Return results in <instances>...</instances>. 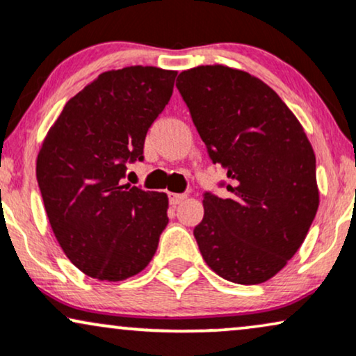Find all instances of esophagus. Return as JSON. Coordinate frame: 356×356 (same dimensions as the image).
Instances as JSON below:
<instances>
[{
	"label": "esophagus",
	"instance_id": "esophagus-1",
	"mask_svg": "<svg viewBox=\"0 0 356 356\" xmlns=\"http://www.w3.org/2000/svg\"><path fill=\"white\" fill-rule=\"evenodd\" d=\"M168 197H170V204L177 206V204H181V202L186 200V195H178V193H168Z\"/></svg>",
	"mask_w": 356,
	"mask_h": 356
}]
</instances>
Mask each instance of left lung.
<instances>
[{
  "mask_svg": "<svg viewBox=\"0 0 356 356\" xmlns=\"http://www.w3.org/2000/svg\"><path fill=\"white\" fill-rule=\"evenodd\" d=\"M177 88L230 179L227 200H202L201 255L220 278L265 283L299 250L319 207L311 142L284 101L250 73L200 65L179 73Z\"/></svg>",
  "mask_w": 356,
  "mask_h": 356,
  "instance_id": "1",
  "label": "left lung"
}]
</instances>
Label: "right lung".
Wrapping results in <instances>:
<instances>
[{
    "mask_svg": "<svg viewBox=\"0 0 356 356\" xmlns=\"http://www.w3.org/2000/svg\"><path fill=\"white\" fill-rule=\"evenodd\" d=\"M175 70L134 65L88 83L49 129L35 173L55 238L99 281L140 273L168 224L165 193L121 184L173 93Z\"/></svg>",
    "mask_w": 356,
    "mask_h": 356,
    "instance_id": "right-lung-1",
    "label": "right lung"
}]
</instances>
